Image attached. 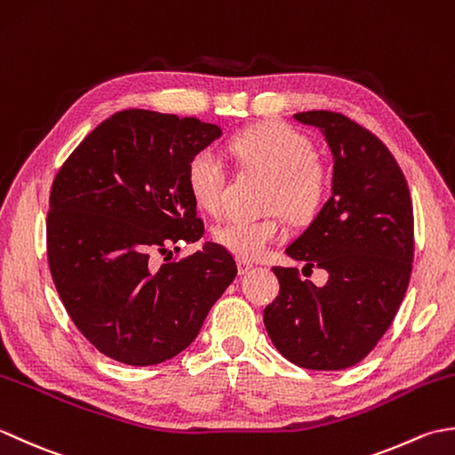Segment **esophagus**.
<instances>
[{
	"label": "esophagus",
	"instance_id": "obj_1",
	"mask_svg": "<svg viewBox=\"0 0 455 455\" xmlns=\"http://www.w3.org/2000/svg\"><path fill=\"white\" fill-rule=\"evenodd\" d=\"M236 266H238V272L240 274H248L250 269L254 267V264L250 262V259H246V258H236Z\"/></svg>",
	"mask_w": 455,
	"mask_h": 455
}]
</instances>
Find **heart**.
Listing matches in <instances>:
<instances>
[{
	"instance_id": "heart-1",
	"label": "heart",
	"mask_w": 455,
	"mask_h": 455,
	"mask_svg": "<svg viewBox=\"0 0 455 455\" xmlns=\"http://www.w3.org/2000/svg\"><path fill=\"white\" fill-rule=\"evenodd\" d=\"M228 147L240 164L272 176V209H283L289 217L305 219L323 201L326 168L313 156V142L307 134L282 123H264L235 134ZM186 181L193 201L203 211L217 215L225 207L227 166L211 148L197 150L189 158ZM282 235L283 225L277 217H235L215 228L217 244L248 259L262 258Z\"/></svg>"
}]
</instances>
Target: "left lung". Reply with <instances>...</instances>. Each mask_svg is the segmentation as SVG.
Returning a JSON list of instances; mask_svg holds the SVG:
<instances>
[{"mask_svg":"<svg viewBox=\"0 0 455 455\" xmlns=\"http://www.w3.org/2000/svg\"><path fill=\"white\" fill-rule=\"evenodd\" d=\"M295 119L324 132L334 156L332 196L285 252L305 269H326L328 282L316 287L297 267L275 266L279 295L264 308V324L295 365L346 370L381 340L407 293L412 201L397 160L373 132L334 111Z\"/></svg>","mask_w":455,"mask_h":455,"instance_id":"1","label":"left lung"}]
</instances>
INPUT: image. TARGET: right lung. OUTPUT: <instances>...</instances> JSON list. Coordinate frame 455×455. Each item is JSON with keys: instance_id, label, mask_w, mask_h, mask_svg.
<instances>
[{"instance_id": "obj_1", "label": "right lung", "mask_w": 455, "mask_h": 455, "mask_svg": "<svg viewBox=\"0 0 455 455\" xmlns=\"http://www.w3.org/2000/svg\"><path fill=\"white\" fill-rule=\"evenodd\" d=\"M217 124L147 109L111 115L58 170L46 215L52 282L76 328L127 365H156L196 340L236 277L233 254L207 243L186 168ZM156 253L166 255L158 267Z\"/></svg>"}]
</instances>
